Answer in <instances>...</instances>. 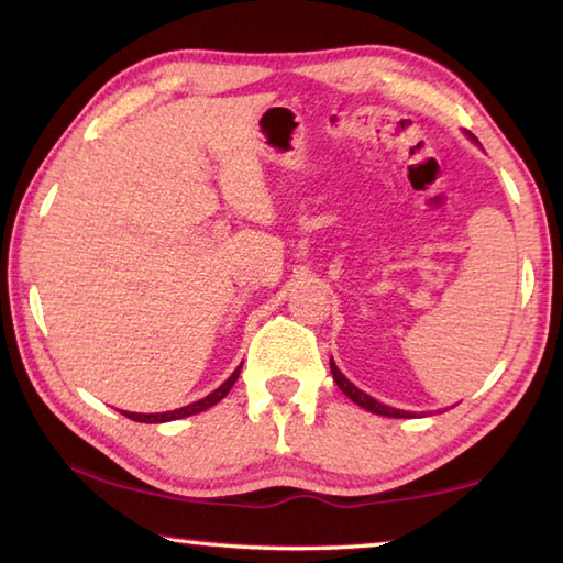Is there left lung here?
Masks as SVG:
<instances>
[{"label": "left lung", "instance_id": "obj_1", "mask_svg": "<svg viewBox=\"0 0 563 563\" xmlns=\"http://www.w3.org/2000/svg\"><path fill=\"white\" fill-rule=\"evenodd\" d=\"M466 136H470L472 141H476L470 131H466ZM330 373H332V377H335V383H338V387L342 389V393H345L352 402L355 405H360L362 409H367V412H375V415H383V417H395V419H405V417H415V412H405V409H395V407H387V405H383V402H377V399H373L369 395H365L362 393V389H357L355 385L350 383V379L340 373L338 369V365L335 362H332V357H330Z\"/></svg>", "mask_w": 563, "mask_h": 563}]
</instances>
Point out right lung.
<instances>
[{
    "instance_id": "1",
    "label": "right lung",
    "mask_w": 563,
    "mask_h": 563,
    "mask_svg": "<svg viewBox=\"0 0 563 563\" xmlns=\"http://www.w3.org/2000/svg\"><path fill=\"white\" fill-rule=\"evenodd\" d=\"M241 367L243 365H238L235 369H233V375L225 379V383L218 387V389H213L211 395L208 397H203V399H198V402H190V405H186V407H180V409H174V412H156V415H139V412H121L123 417H129V419H133V422H148V424H156V422H170V419H180V417H190V415H198V412H203V409H208V407H213V405H218L221 402V399L231 393V387L235 385V379H238V375H241Z\"/></svg>"
}]
</instances>
